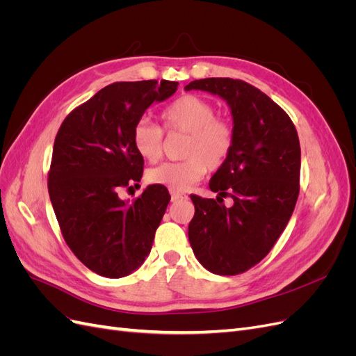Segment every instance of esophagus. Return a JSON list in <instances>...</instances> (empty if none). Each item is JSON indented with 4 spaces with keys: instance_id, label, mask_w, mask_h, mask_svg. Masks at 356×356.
<instances>
[{
    "instance_id": "1",
    "label": "esophagus",
    "mask_w": 356,
    "mask_h": 356,
    "mask_svg": "<svg viewBox=\"0 0 356 356\" xmlns=\"http://www.w3.org/2000/svg\"><path fill=\"white\" fill-rule=\"evenodd\" d=\"M170 196H172V202L187 199V195H184V193H178V191H170Z\"/></svg>"
}]
</instances>
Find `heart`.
<instances>
[{"label": "heart", "instance_id": "b5f03b06", "mask_svg": "<svg viewBox=\"0 0 356 356\" xmlns=\"http://www.w3.org/2000/svg\"><path fill=\"white\" fill-rule=\"evenodd\" d=\"M161 120L169 132L188 134L182 148L186 160L163 163L147 172L149 184L174 191H187L207 170H217L227 160L233 147V127L215 118V108L199 96L186 95L168 105ZM134 147L144 160L156 163L163 153V131L147 120L139 122L132 134Z\"/></svg>", "mask_w": 356, "mask_h": 356}]
</instances>
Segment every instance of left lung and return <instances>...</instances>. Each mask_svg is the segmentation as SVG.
<instances>
[{"label":"left lung","mask_w":356,"mask_h":356,"mask_svg":"<svg viewBox=\"0 0 356 356\" xmlns=\"http://www.w3.org/2000/svg\"><path fill=\"white\" fill-rule=\"evenodd\" d=\"M186 90L218 95L230 106L233 147L209 188L217 199L191 196L188 241L209 272H246L270 252L293 215L300 191V141L288 114L242 80L202 79ZM230 195L227 209L222 197Z\"/></svg>","instance_id":"left-lung-1"}]
</instances>
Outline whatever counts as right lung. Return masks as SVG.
Masks as SVG:
<instances>
[{
	"label": "right lung",
	"instance_id": "right-lung-1",
	"mask_svg": "<svg viewBox=\"0 0 356 356\" xmlns=\"http://www.w3.org/2000/svg\"><path fill=\"white\" fill-rule=\"evenodd\" d=\"M177 81H118L71 111L60 124L49 172V196L74 255L105 277L135 272L152 251L169 191L148 186L134 202L118 196L141 181L144 159L132 143L135 126Z\"/></svg>",
	"mask_w": 356,
	"mask_h": 356
}]
</instances>
